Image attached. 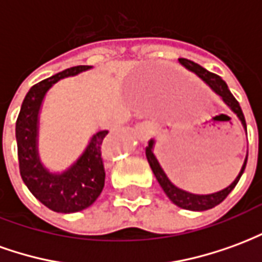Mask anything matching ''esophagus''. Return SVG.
Listing matches in <instances>:
<instances>
[{
	"label": "esophagus",
	"mask_w": 262,
	"mask_h": 262,
	"mask_svg": "<svg viewBox=\"0 0 262 262\" xmlns=\"http://www.w3.org/2000/svg\"><path fill=\"white\" fill-rule=\"evenodd\" d=\"M136 133L137 137L142 140V142H147L148 139L151 137L154 133V126L150 122H143L136 126Z\"/></svg>",
	"instance_id": "1"
}]
</instances>
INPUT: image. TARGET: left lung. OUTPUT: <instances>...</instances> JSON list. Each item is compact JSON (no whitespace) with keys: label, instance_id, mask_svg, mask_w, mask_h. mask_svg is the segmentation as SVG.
<instances>
[{"label":"left lung","instance_id":"1","mask_svg":"<svg viewBox=\"0 0 262 262\" xmlns=\"http://www.w3.org/2000/svg\"><path fill=\"white\" fill-rule=\"evenodd\" d=\"M178 61L181 63L185 69H188L189 71H192L195 74L201 78L202 81H205L210 88L212 91L216 92L222 99L223 102L229 106V108L237 115V118L242 122L244 130L247 133V125H246V119H244V115H243V111L240 108V103L237 102V99L233 97V94L229 90V86L226 84L225 81L220 78L217 74H213L210 73L206 69H203L202 66L193 63L191 60L188 59H178ZM154 148V140H150L148 142V146L146 147V157H147V161L151 170H153L154 176L157 178V181L163 188V191L165 192V195L170 198V201L174 205H177L178 208L187 209V210H193V212H202V210H208V209H212L214 206H217L219 203H222L225 201L227 195L234 189V187L237 185V182L240 180V177L243 176V172L246 170V164H247V156H246V160H244V164H243L242 170L238 172V176L236 177V180L231 182L230 185L222 191H217V192L208 193V195H199V193H192L188 192V191H184L181 188L176 187L172 182L168 180V177L164 172V170L161 168L159 160L156 159V156L153 153Z\"/></svg>","mask_w":262,"mask_h":262}]
</instances>
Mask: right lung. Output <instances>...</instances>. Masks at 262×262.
I'll use <instances>...</instances> for the list:
<instances>
[{
	"instance_id": "add662e5",
	"label": "right lung",
	"mask_w": 262,
	"mask_h": 262,
	"mask_svg": "<svg viewBox=\"0 0 262 262\" xmlns=\"http://www.w3.org/2000/svg\"><path fill=\"white\" fill-rule=\"evenodd\" d=\"M90 69L91 66H75L37 82L26 94L16 119L15 136L20 177L32 195L57 213H74L91 206L105 185L103 147L108 130L95 133L84 153L63 172L49 171L42 164L37 150L39 112L48 91L61 78Z\"/></svg>"
}]
</instances>
